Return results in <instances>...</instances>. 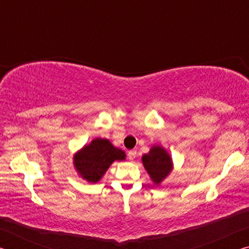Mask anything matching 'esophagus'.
Returning a JSON list of instances; mask_svg holds the SVG:
<instances>
[{
	"label": "esophagus",
	"mask_w": 249,
	"mask_h": 249,
	"mask_svg": "<svg viewBox=\"0 0 249 249\" xmlns=\"http://www.w3.org/2000/svg\"><path fill=\"white\" fill-rule=\"evenodd\" d=\"M127 156H128V159L129 160H134L135 158L137 157V151L136 150H129Z\"/></svg>",
	"instance_id": "1"
}]
</instances>
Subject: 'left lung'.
I'll return each instance as SVG.
<instances>
[{"label":"left lung","instance_id":"8db88e82","mask_svg":"<svg viewBox=\"0 0 249 249\" xmlns=\"http://www.w3.org/2000/svg\"><path fill=\"white\" fill-rule=\"evenodd\" d=\"M142 165L155 184H160L172 170V159L163 147L153 146L148 154L142 157Z\"/></svg>","mask_w":249,"mask_h":249}]
</instances>
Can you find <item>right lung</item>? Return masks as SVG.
Returning a JSON list of instances; mask_svg holds the SVG:
<instances>
[{
	"label": "right lung",
	"mask_w": 249,
	"mask_h": 249,
	"mask_svg": "<svg viewBox=\"0 0 249 249\" xmlns=\"http://www.w3.org/2000/svg\"><path fill=\"white\" fill-rule=\"evenodd\" d=\"M125 156L107 138H95L74 155L73 165L80 177L95 183L115 160H125Z\"/></svg>",
	"instance_id": "right-lung-1"
}]
</instances>
